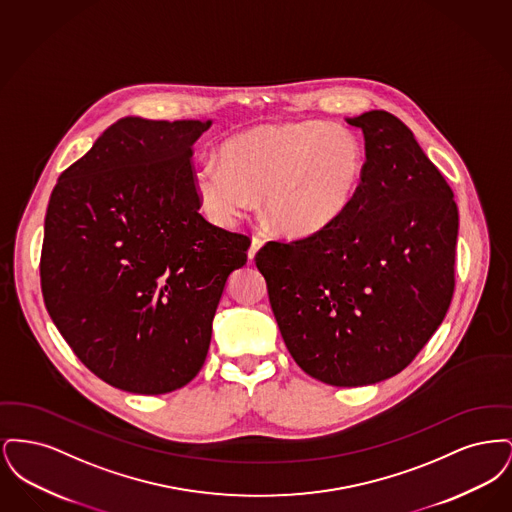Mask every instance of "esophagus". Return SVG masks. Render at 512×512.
I'll return each mask as SVG.
<instances>
[{"mask_svg": "<svg viewBox=\"0 0 512 512\" xmlns=\"http://www.w3.org/2000/svg\"><path fill=\"white\" fill-rule=\"evenodd\" d=\"M265 245V240L263 238H259V236H255L253 240H251V247H249V251H247V257H249V261H253L255 259V255L259 253V249Z\"/></svg>", "mask_w": 512, "mask_h": 512, "instance_id": "1", "label": "esophagus"}]
</instances>
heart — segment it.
<instances>
[{
    "label": "heart",
    "instance_id": "heart-1",
    "mask_svg": "<svg viewBox=\"0 0 512 512\" xmlns=\"http://www.w3.org/2000/svg\"><path fill=\"white\" fill-rule=\"evenodd\" d=\"M219 162L194 174L203 213L232 226L263 195L268 222L288 238L330 230L359 194L365 147L340 124L318 121L261 124L228 138Z\"/></svg>",
    "mask_w": 512,
    "mask_h": 512
}]
</instances>
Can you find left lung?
Segmentation results:
<instances>
[{
	"label": "left lung",
	"instance_id": "8db88e82",
	"mask_svg": "<svg viewBox=\"0 0 512 512\" xmlns=\"http://www.w3.org/2000/svg\"><path fill=\"white\" fill-rule=\"evenodd\" d=\"M365 174L330 230L255 257L293 361L338 388L399 374L438 330L455 290L459 211L414 134L388 111L347 119Z\"/></svg>",
	"mask_w": 512,
	"mask_h": 512
}]
</instances>
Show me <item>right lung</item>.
Listing matches in <instances>:
<instances>
[{"label": "right lung", "mask_w": 512, "mask_h": 512, "mask_svg": "<svg viewBox=\"0 0 512 512\" xmlns=\"http://www.w3.org/2000/svg\"><path fill=\"white\" fill-rule=\"evenodd\" d=\"M211 121L124 117L61 172L40 259L49 317L113 388L159 395L205 363L251 240L199 213L192 153Z\"/></svg>", "instance_id": "right-lung-1"}]
</instances>
